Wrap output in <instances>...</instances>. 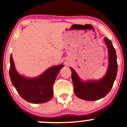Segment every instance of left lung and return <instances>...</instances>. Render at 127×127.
<instances>
[{"instance_id": "8db88e82", "label": "left lung", "mask_w": 127, "mask_h": 127, "mask_svg": "<svg viewBox=\"0 0 127 127\" xmlns=\"http://www.w3.org/2000/svg\"><path fill=\"white\" fill-rule=\"evenodd\" d=\"M108 52V67L103 78L98 80L83 81L72 67V80L74 83V93L77 97L88 101L97 100L106 96L110 91L116 78L117 72V56L112 42L105 38Z\"/></svg>"}]
</instances>
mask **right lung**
Returning a JSON list of instances; mask_svg holds the SVG:
<instances>
[{
    "label": "right lung",
    "mask_w": 127,
    "mask_h": 127,
    "mask_svg": "<svg viewBox=\"0 0 127 127\" xmlns=\"http://www.w3.org/2000/svg\"><path fill=\"white\" fill-rule=\"evenodd\" d=\"M63 66V64L52 66L38 77L28 78L17 72L11 54L9 72L12 84L22 98L32 103H42L53 97V83Z\"/></svg>",
    "instance_id": "obj_1"
}]
</instances>
